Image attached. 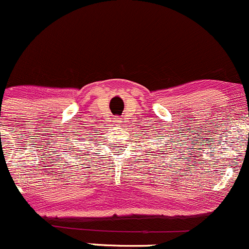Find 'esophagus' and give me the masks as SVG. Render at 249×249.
Returning a JSON list of instances; mask_svg holds the SVG:
<instances>
[{
  "label": "esophagus",
  "instance_id": "1",
  "mask_svg": "<svg viewBox=\"0 0 249 249\" xmlns=\"http://www.w3.org/2000/svg\"><path fill=\"white\" fill-rule=\"evenodd\" d=\"M117 123H120V120H117Z\"/></svg>",
  "mask_w": 249,
  "mask_h": 249
}]
</instances>
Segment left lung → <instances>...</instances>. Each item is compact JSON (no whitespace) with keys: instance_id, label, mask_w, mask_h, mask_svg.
Masks as SVG:
<instances>
[{"instance_id":"1","label":"left lung","mask_w":249,"mask_h":249,"mask_svg":"<svg viewBox=\"0 0 249 249\" xmlns=\"http://www.w3.org/2000/svg\"><path fill=\"white\" fill-rule=\"evenodd\" d=\"M160 154H162V152H160Z\"/></svg>"}]
</instances>
